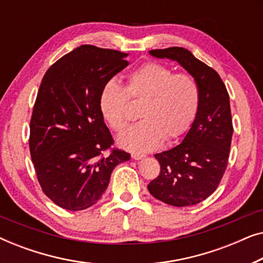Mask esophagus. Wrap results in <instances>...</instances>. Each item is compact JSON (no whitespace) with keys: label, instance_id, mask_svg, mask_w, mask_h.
Listing matches in <instances>:
<instances>
[{"label":"esophagus","instance_id":"esophagus-1","mask_svg":"<svg viewBox=\"0 0 263 263\" xmlns=\"http://www.w3.org/2000/svg\"><path fill=\"white\" fill-rule=\"evenodd\" d=\"M146 156L145 154H142V153H132V158L133 159H135V160H140V159H142V158H145Z\"/></svg>","mask_w":263,"mask_h":263}]
</instances>
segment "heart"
I'll return each instance as SVG.
<instances>
[{
	"label": "heart",
	"mask_w": 263,
	"mask_h": 263,
	"mask_svg": "<svg viewBox=\"0 0 263 263\" xmlns=\"http://www.w3.org/2000/svg\"><path fill=\"white\" fill-rule=\"evenodd\" d=\"M129 99L143 102L140 116L118 139L122 147L136 152L157 148L164 139L172 141L189 130L200 106V88L195 79L175 73L161 63L147 62L129 73L123 87L111 79L99 92V109L104 120L116 133L130 121Z\"/></svg>",
	"instance_id": "1"
}]
</instances>
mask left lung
<instances>
[{"label":"left lung","mask_w":263,"mask_h":263,"mask_svg":"<svg viewBox=\"0 0 263 263\" xmlns=\"http://www.w3.org/2000/svg\"><path fill=\"white\" fill-rule=\"evenodd\" d=\"M149 53L177 61L200 88V106L192 128L178 146L154 156L160 172L147 185L149 193L165 203L193 206L215 192L228 167L233 134L230 97L217 71L189 50L172 46Z\"/></svg>","instance_id":"8db88e82"}]
</instances>
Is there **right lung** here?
<instances>
[{
    "label": "right lung",
    "mask_w": 263,
    "mask_h": 263,
    "mask_svg": "<svg viewBox=\"0 0 263 263\" xmlns=\"http://www.w3.org/2000/svg\"><path fill=\"white\" fill-rule=\"evenodd\" d=\"M125 57L81 45L53 63L39 86L30 122L31 159L43 193L64 210L93 206L114 168L130 159L112 147L98 103L103 85L129 64Z\"/></svg>",
    "instance_id": "add662e5"
}]
</instances>
